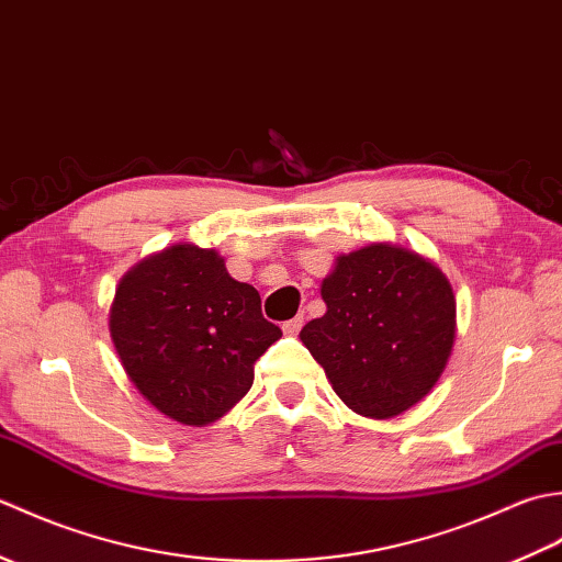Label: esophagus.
Masks as SVG:
<instances>
[{"mask_svg":"<svg viewBox=\"0 0 562 562\" xmlns=\"http://www.w3.org/2000/svg\"><path fill=\"white\" fill-rule=\"evenodd\" d=\"M302 324H304V316H294L290 321H284V324H282L284 336H296V333L302 330Z\"/></svg>","mask_w":562,"mask_h":562,"instance_id":"obj_1","label":"esophagus"}]
</instances>
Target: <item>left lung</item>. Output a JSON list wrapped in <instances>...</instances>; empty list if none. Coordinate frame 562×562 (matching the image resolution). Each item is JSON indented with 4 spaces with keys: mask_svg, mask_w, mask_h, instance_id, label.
Returning a JSON list of instances; mask_svg holds the SVG:
<instances>
[{
    "mask_svg": "<svg viewBox=\"0 0 562 562\" xmlns=\"http://www.w3.org/2000/svg\"><path fill=\"white\" fill-rule=\"evenodd\" d=\"M321 300L326 314L300 338L350 411L389 420L432 391L457 338V300L432 260L369 244L336 258Z\"/></svg>",
    "mask_w": 562,
    "mask_h": 562,
    "instance_id": "8db88e82",
    "label": "left lung"
}]
</instances>
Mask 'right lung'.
Wrapping results in <instances>:
<instances>
[{
    "label": "right lung",
    "instance_id": "add662e5",
    "mask_svg": "<svg viewBox=\"0 0 562 562\" xmlns=\"http://www.w3.org/2000/svg\"><path fill=\"white\" fill-rule=\"evenodd\" d=\"M111 340L125 374L154 408L202 427L254 386V364L282 330L260 294L226 272L214 248L173 244L130 268L115 288Z\"/></svg>",
    "mask_w": 562,
    "mask_h": 562
}]
</instances>
